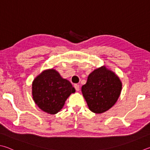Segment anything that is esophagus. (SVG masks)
Instances as JSON below:
<instances>
[{
  "mask_svg": "<svg viewBox=\"0 0 150 150\" xmlns=\"http://www.w3.org/2000/svg\"><path fill=\"white\" fill-rule=\"evenodd\" d=\"M74 87H75V88L76 91H79V86L78 84H75V85H74Z\"/></svg>",
  "mask_w": 150,
  "mask_h": 150,
  "instance_id": "obj_1",
  "label": "esophagus"
}]
</instances>
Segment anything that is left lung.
Returning <instances> with one entry per match:
<instances>
[{
    "mask_svg": "<svg viewBox=\"0 0 150 150\" xmlns=\"http://www.w3.org/2000/svg\"><path fill=\"white\" fill-rule=\"evenodd\" d=\"M122 83L115 73L105 66L90 73L81 91L89 110L95 113L108 111L117 101Z\"/></svg>",
    "mask_w": 150,
    "mask_h": 150,
    "instance_id": "8db88e82",
    "label": "left lung"
}]
</instances>
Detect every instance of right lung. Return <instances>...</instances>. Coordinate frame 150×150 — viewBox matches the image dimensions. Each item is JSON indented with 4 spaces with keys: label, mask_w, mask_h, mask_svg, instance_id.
Instances as JSON below:
<instances>
[{
    "label": "right lung",
    "mask_w": 150,
    "mask_h": 150,
    "mask_svg": "<svg viewBox=\"0 0 150 150\" xmlns=\"http://www.w3.org/2000/svg\"><path fill=\"white\" fill-rule=\"evenodd\" d=\"M75 92L69 81L62 78L53 69L43 71L32 84L35 103L40 110L52 115L59 112L67 98Z\"/></svg>",
    "instance_id": "1"
}]
</instances>
